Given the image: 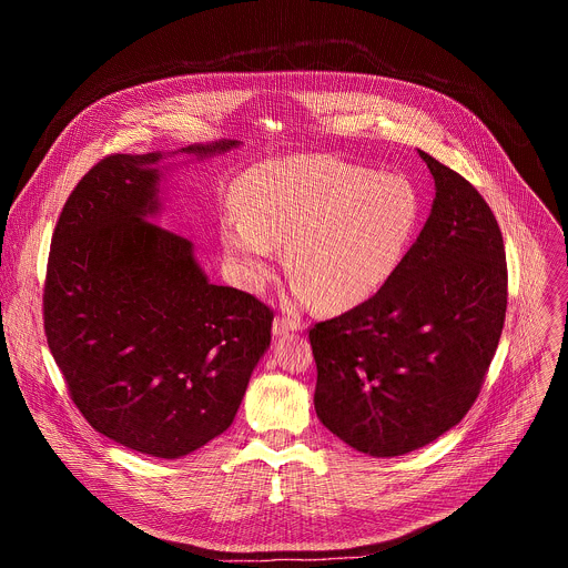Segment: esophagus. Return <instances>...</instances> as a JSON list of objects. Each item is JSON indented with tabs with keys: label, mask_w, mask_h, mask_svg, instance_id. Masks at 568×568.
I'll return each mask as SVG.
<instances>
[{
	"label": "esophagus",
	"mask_w": 568,
	"mask_h": 568,
	"mask_svg": "<svg viewBox=\"0 0 568 568\" xmlns=\"http://www.w3.org/2000/svg\"><path fill=\"white\" fill-rule=\"evenodd\" d=\"M298 328H301V323L296 318H285V316L274 318V337H287V335L296 333Z\"/></svg>",
	"instance_id": "1"
}]
</instances>
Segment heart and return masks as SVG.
<instances>
[{
    "mask_svg": "<svg viewBox=\"0 0 568 568\" xmlns=\"http://www.w3.org/2000/svg\"><path fill=\"white\" fill-rule=\"evenodd\" d=\"M240 211L224 215L222 242L242 285L261 290L285 242L292 301L348 310L395 274L420 220V195L407 178L307 154L254 169L240 184Z\"/></svg>",
    "mask_w": 568,
    "mask_h": 568,
    "instance_id": "heart-1",
    "label": "heart"
}]
</instances>
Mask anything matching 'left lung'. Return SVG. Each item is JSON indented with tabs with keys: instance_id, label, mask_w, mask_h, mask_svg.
I'll use <instances>...</instances> for the list:
<instances>
[{
	"instance_id": "left-lung-1",
	"label": "left lung",
	"mask_w": 568,
	"mask_h": 568,
	"mask_svg": "<svg viewBox=\"0 0 568 568\" xmlns=\"http://www.w3.org/2000/svg\"><path fill=\"white\" fill-rule=\"evenodd\" d=\"M432 213L384 287L310 331L314 409L357 452L390 458L456 427L504 331L508 270L480 193L432 154Z\"/></svg>"
}]
</instances>
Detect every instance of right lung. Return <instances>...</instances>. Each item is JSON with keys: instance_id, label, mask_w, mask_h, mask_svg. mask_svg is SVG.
Returning <instances> with one entry per match:
<instances>
[{"instance_id": "right-lung-1", "label": "right lung", "mask_w": 568, "mask_h": 568, "mask_svg": "<svg viewBox=\"0 0 568 568\" xmlns=\"http://www.w3.org/2000/svg\"><path fill=\"white\" fill-rule=\"evenodd\" d=\"M237 145L105 156L53 231L47 344L85 420L139 454L180 458L224 434L272 342V310L213 285L193 242L154 224L169 159L204 161Z\"/></svg>"}]
</instances>
